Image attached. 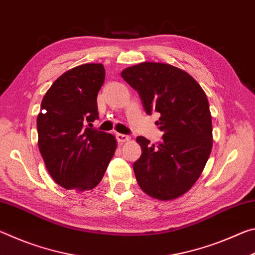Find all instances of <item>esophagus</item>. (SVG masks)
Listing matches in <instances>:
<instances>
[{
    "label": "esophagus",
    "instance_id": "34e87169",
    "mask_svg": "<svg viewBox=\"0 0 255 255\" xmlns=\"http://www.w3.org/2000/svg\"><path fill=\"white\" fill-rule=\"evenodd\" d=\"M116 138H117V140L119 141V143H122V144L130 140V136L124 135V133H117V135H116Z\"/></svg>",
    "mask_w": 255,
    "mask_h": 255
}]
</instances>
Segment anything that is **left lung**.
Instances as JSON below:
<instances>
[{
	"label": "left lung",
	"instance_id": "obj_1",
	"mask_svg": "<svg viewBox=\"0 0 255 255\" xmlns=\"http://www.w3.org/2000/svg\"><path fill=\"white\" fill-rule=\"evenodd\" d=\"M123 79L137 90L145 111H157L164 132L157 145L139 136L133 172L140 189L154 199L183 196L199 179L213 147L208 99L199 83L179 67L144 62L125 68Z\"/></svg>",
	"mask_w": 255,
	"mask_h": 255
}]
</instances>
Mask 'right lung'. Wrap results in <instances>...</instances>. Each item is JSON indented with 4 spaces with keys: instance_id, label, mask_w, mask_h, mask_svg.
Masks as SVG:
<instances>
[{
    "instance_id": "add662e5",
    "label": "right lung",
    "mask_w": 255,
    "mask_h": 255,
    "mask_svg": "<svg viewBox=\"0 0 255 255\" xmlns=\"http://www.w3.org/2000/svg\"><path fill=\"white\" fill-rule=\"evenodd\" d=\"M105 77L100 63L76 66L60 75L41 101L38 147L51 178L67 190L96 188L117 148L114 135L85 127L99 118L97 97Z\"/></svg>"
}]
</instances>
